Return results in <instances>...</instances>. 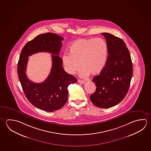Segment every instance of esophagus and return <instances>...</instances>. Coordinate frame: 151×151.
Instances as JSON below:
<instances>
[{
  "instance_id": "esophagus-1",
  "label": "esophagus",
  "mask_w": 151,
  "mask_h": 151,
  "mask_svg": "<svg viewBox=\"0 0 151 151\" xmlns=\"http://www.w3.org/2000/svg\"><path fill=\"white\" fill-rule=\"evenodd\" d=\"M78 82L80 84H84L85 82L83 80H81V79H78Z\"/></svg>"
}]
</instances>
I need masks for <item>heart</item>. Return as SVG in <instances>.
Returning a JSON list of instances; mask_svg holds the SVG:
<instances>
[{
    "mask_svg": "<svg viewBox=\"0 0 151 151\" xmlns=\"http://www.w3.org/2000/svg\"><path fill=\"white\" fill-rule=\"evenodd\" d=\"M69 52V55L63 57L66 71L69 74H74L81 65L82 68L79 75L85 77L90 73L95 75L102 71L107 59L108 45L101 38L81 39L72 43Z\"/></svg>",
    "mask_w": 151,
    "mask_h": 151,
    "instance_id": "heart-1",
    "label": "heart"
}]
</instances>
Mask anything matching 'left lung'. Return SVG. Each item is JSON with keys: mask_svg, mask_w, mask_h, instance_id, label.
<instances>
[{"mask_svg": "<svg viewBox=\"0 0 151 151\" xmlns=\"http://www.w3.org/2000/svg\"><path fill=\"white\" fill-rule=\"evenodd\" d=\"M101 35L106 39L109 55L104 69L93 78L96 88L90 100L98 108H109L120 103L127 94L132 76V64L122 39L108 33Z\"/></svg>", "mask_w": 151, "mask_h": 151, "instance_id": "8db88e82", "label": "left lung"}]
</instances>
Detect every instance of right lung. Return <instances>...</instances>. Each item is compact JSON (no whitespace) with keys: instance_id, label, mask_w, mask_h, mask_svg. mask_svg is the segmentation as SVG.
Masks as SVG:
<instances>
[{"instance_id":"right-lung-1","label":"right lung","mask_w":151,"mask_h":151,"mask_svg":"<svg viewBox=\"0 0 151 151\" xmlns=\"http://www.w3.org/2000/svg\"><path fill=\"white\" fill-rule=\"evenodd\" d=\"M63 40L62 37L52 33L39 35L24 45L18 62L17 73L25 95L33 106L44 111L52 112L61 109L67 101V87L77 82L76 78L65 71L63 60L59 56ZM39 52L52 53L53 64L45 81L35 83L27 78L25 72L28 57Z\"/></svg>"}]
</instances>
